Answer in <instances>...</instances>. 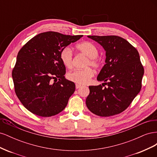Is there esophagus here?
I'll return each instance as SVG.
<instances>
[{"label":"esophagus","mask_w":157,"mask_h":157,"mask_svg":"<svg viewBox=\"0 0 157 157\" xmlns=\"http://www.w3.org/2000/svg\"><path fill=\"white\" fill-rule=\"evenodd\" d=\"M80 87H81V85L78 84H76V88L78 89V88H80Z\"/></svg>","instance_id":"obj_1"}]
</instances>
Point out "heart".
I'll return each instance as SVG.
<instances>
[{
	"label": "heart",
	"mask_w": 157,
	"mask_h": 157,
	"mask_svg": "<svg viewBox=\"0 0 157 157\" xmlns=\"http://www.w3.org/2000/svg\"><path fill=\"white\" fill-rule=\"evenodd\" d=\"M77 50L86 56L88 58L86 65H91L94 68L99 67V60L97 59L98 50L92 43L89 42H83L76 45ZM60 59L61 62L66 67L71 68L73 63V53L70 47H65L60 52ZM94 75V71L91 68L84 69H75L67 74V78L69 80L78 84H85L89 82Z\"/></svg>",
	"instance_id": "1"
}]
</instances>
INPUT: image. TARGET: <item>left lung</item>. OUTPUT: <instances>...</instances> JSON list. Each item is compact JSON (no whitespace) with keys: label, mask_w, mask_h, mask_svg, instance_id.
Masks as SVG:
<instances>
[{"label":"left lung","mask_w":157,"mask_h":157,"mask_svg":"<svg viewBox=\"0 0 157 157\" xmlns=\"http://www.w3.org/2000/svg\"><path fill=\"white\" fill-rule=\"evenodd\" d=\"M105 51V64L98 75L102 85L90 86L86 106L95 115L110 117L124 111L141 88L144 69L137 50L118 36H88ZM107 86L103 88L102 86Z\"/></svg>","instance_id":"obj_1"}]
</instances>
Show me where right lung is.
I'll return each instance as SVG.
<instances>
[{
	"label": "right lung",
	"mask_w": 157,
	"mask_h": 157,
	"mask_svg": "<svg viewBox=\"0 0 157 157\" xmlns=\"http://www.w3.org/2000/svg\"><path fill=\"white\" fill-rule=\"evenodd\" d=\"M82 36L42 33L19 51L12 78L17 96L28 111L48 117L67 106L75 84L65 78V67L61 61L60 52Z\"/></svg>",
	"instance_id": "1"
}]
</instances>
